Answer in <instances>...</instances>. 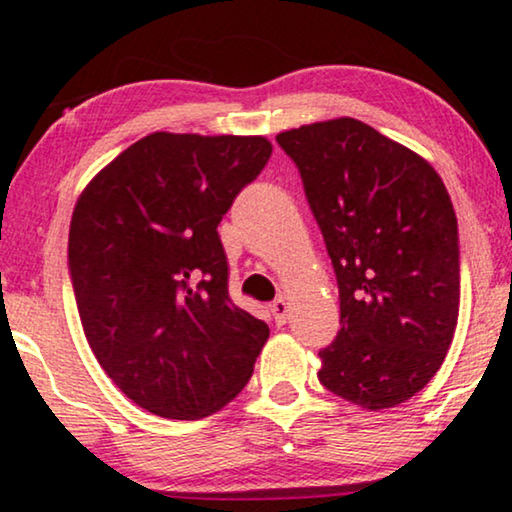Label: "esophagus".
Wrapping results in <instances>:
<instances>
[{"instance_id": "34e87169", "label": "esophagus", "mask_w": 512, "mask_h": 512, "mask_svg": "<svg viewBox=\"0 0 512 512\" xmlns=\"http://www.w3.org/2000/svg\"><path fill=\"white\" fill-rule=\"evenodd\" d=\"M272 314H275L277 324H286V319H289V300L279 296L275 303H272Z\"/></svg>"}]
</instances>
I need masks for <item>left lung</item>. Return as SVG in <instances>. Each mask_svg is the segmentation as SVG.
<instances>
[{
  "mask_svg": "<svg viewBox=\"0 0 512 512\" xmlns=\"http://www.w3.org/2000/svg\"><path fill=\"white\" fill-rule=\"evenodd\" d=\"M324 235L340 331L319 382L366 410L422 391L459 317L457 216L443 179L415 151L356 118L279 132Z\"/></svg>",
  "mask_w": 512,
  "mask_h": 512,
  "instance_id": "8db88e82",
  "label": "left lung"
}]
</instances>
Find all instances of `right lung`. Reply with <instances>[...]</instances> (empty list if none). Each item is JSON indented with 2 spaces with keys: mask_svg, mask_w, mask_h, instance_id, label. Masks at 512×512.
Listing matches in <instances>:
<instances>
[{
  "mask_svg": "<svg viewBox=\"0 0 512 512\" xmlns=\"http://www.w3.org/2000/svg\"><path fill=\"white\" fill-rule=\"evenodd\" d=\"M265 137L153 132L83 188L69 275L95 359L139 408L200 419L244 389L265 321L228 296L216 233L268 163Z\"/></svg>",
  "mask_w": 512,
  "mask_h": 512,
  "instance_id": "right-lung-1",
  "label": "right lung"
}]
</instances>
